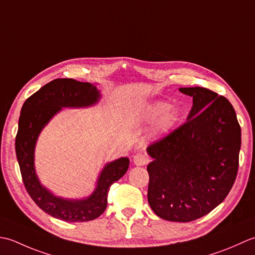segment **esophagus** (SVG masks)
<instances>
[{
	"label": "esophagus",
	"mask_w": 255,
	"mask_h": 255,
	"mask_svg": "<svg viewBox=\"0 0 255 255\" xmlns=\"http://www.w3.org/2000/svg\"><path fill=\"white\" fill-rule=\"evenodd\" d=\"M148 162L147 157L143 154H136L133 156V163L136 166H144Z\"/></svg>",
	"instance_id": "esophagus-1"
}]
</instances>
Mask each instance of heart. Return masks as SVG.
<instances>
[{"label": "heart", "mask_w": 255, "mask_h": 255, "mask_svg": "<svg viewBox=\"0 0 255 255\" xmlns=\"http://www.w3.org/2000/svg\"><path fill=\"white\" fill-rule=\"evenodd\" d=\"M145 119L154 121L157 120L155 128V135L163 136L167 134L170 129L175 128L180 119V110L177 107H169L167 102L156 101L150 103L145 110Z\"/></svg>", "instance_id": "1"}]
</instances>
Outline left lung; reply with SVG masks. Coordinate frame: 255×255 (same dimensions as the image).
<instances>
[{"mask_svg":"<svg viewBox=\"0 0 255 255\" xmlns=\"http://www.w3.org/2000/svg\"><path fill=\"white\" fill-rule=\"evenodd\" d=\"M179 91L193 108L186 123L146 149L147 200L162 219L189 222L214 210L235 184L241 128L225 97L201 87Z\"/></svg>","mask_w":255,"mask_h":255,"instance_id":"8db88e82","label":"left lung"}]
</instances>
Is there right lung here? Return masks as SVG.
Here are the masks:
<instances>
[{"instance_id":"1","label":"right lung","mask_w":255,"mask_h":255,"mask_svg":"<svg viewBox=\"0 0 255 255\" xmlns=\"http://www.w3.org/2000/svg\"><path fill=\"white\" fill-rule=\"evenodd\" d=\"M96 85L75 79H55L24 102L15 138V150L23 183L35 204L51 217L67 222L96 219L105 212L110 186L127 173L129 159L120 157L103 166L96 188L85 198L58 197L40 183L35 169V147L40 132L65 108H89L100 101Z\"/></svg>"}]
</instances>
